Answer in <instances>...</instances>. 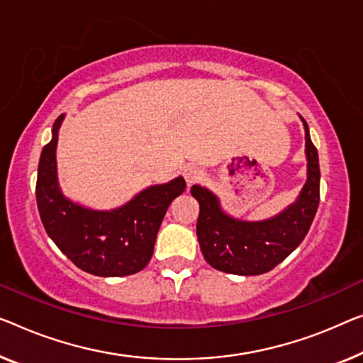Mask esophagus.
Instances as JSON below:
<instances>
[{"instance_id": "obj_1", "label": "esophagus", "mask_w": 363, "mask_h": 363, "mask_svg": "<svg viewBox=\"0 0 363 363\" xmlns=\"http://www.w3.org/2000/svg\"><path fill=\"white\" fill-rule=\"evenodd\" d=\"M203 171L200 169V167H196V166H189L184 169V177H186V181L189 186H192V184H196L199 181L203 179Z\"/></svg>"}]
</instances>
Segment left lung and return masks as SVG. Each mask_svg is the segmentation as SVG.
<instances>
[{
	"label": "left lung",
	"mask_w": 363,
	"mask_h": 363,
	"mask_svg": "<svg viewBox=\"0 0 363 363\" xmlns=\"http://www.w3.org/2000/svg\"><path fill=\"white\" fill-rule=\"evenodd\" d=\"M303 125L308 181L298 200L275 218L257 223L235 220L221 212L218 200L207 189L199 186L191 189L200 207L197 218L200 251L213 269L236 275L266 274L305 240L320 203V161L305 121Z\"/></svg>",
	"instance_id": "left-lung-1"
}]
</instances>
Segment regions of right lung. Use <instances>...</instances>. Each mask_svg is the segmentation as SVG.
Returning a JSON list of instances; mask_svg holds the SVG:
<instances>
[{"instance_id":"add662e5","label":"right lung","mask_w":363,"mask_h":363,"mask_svg":"<svg viewBox=\"0 0 363 363\" xmlns=\"http://www.w3.org/2000/svg\"><path fill=\"white\" fill-rule=\"evenodd\" d=\"M63 113L53 122V137L42 150L35 197L47 235L84 272L123 277L150 262L156 235L172 200L186 189L182 177L140 192L112 212H94L63 197L57 182L55 148Z\"/></svg>"}]
</instances>
